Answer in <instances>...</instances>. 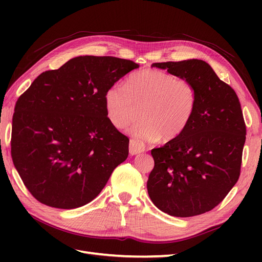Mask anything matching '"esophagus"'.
Here are the masks:
<instances>
[{
    "mask_svg": "<svg viewBox=\"0 0 262 262\" xmlns=\"http://www.w3.org/2000/svg\"><path fill=\"white\" fill-rule=\"evenodd\" d=\"M145 150V144L141 140L131 139L129 144V152L131 155H137Z\"/></svg>",
    "mask_w": 262,
    "mask_h": 262,
    "instance_id": "esophagus-1",
    "label": "esophagus"
}]
</instances>
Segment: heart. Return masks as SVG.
<instances>
[{"mask_svg":"<svg viewBox=\"0 0 262 262\" xmlns=\"http://www.w3.org/2000/svg\"><path fill=\"white\" fill-rule=\"evenodd\" d=\"M107 117L123 128L141 105V118L128 125L134 136L170 141L185 131L193 116L196 95L193 84L157 69L131 74L125 85L116 84L105 93Z\"/></svg>","mask_w":262,"mask_h":262,"instance_id":"b5f03b06","label":"heart"}]
</instances>
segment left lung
<instances>
[{
	"mask_svg": "<svg viewBox=\"0 0 262 262\" xmlns=\"http://www.w3.org/2000/svg\"><path fill=\"white\" fill-rule=\"evenodd\" d=\"M184 77L195 89L193 116L185 131L150 150V200L171 216L209 212L223 201L241 175L246 124L238 97L207 62L198 59L153 63Z\"/></svg>",
	"mask_w": 262,
	"mask_h": 262,
	"instance_id": "1",
	"label": "left lung"
}]
</instances>
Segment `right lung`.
I'll return each mask as SVG.
<instances>
[{
	"instance_id": "1",
	"label": "right lung",
	"mask_w": 262,
	"mask_h": 262,
	"mask_svg": "<svg viewBox=\"0 0 262 262\" xmlns=\"http://www.w3.org/2000/svg\"><path fill=\"white\" fill-rule=\"evenodd\" d=\"M140 66L83 55L41 73L15 106L11 153L35 199L57 209L96 198L129 154V139L110 122L105 93Z\"/></svg>"
}]
</instances>
